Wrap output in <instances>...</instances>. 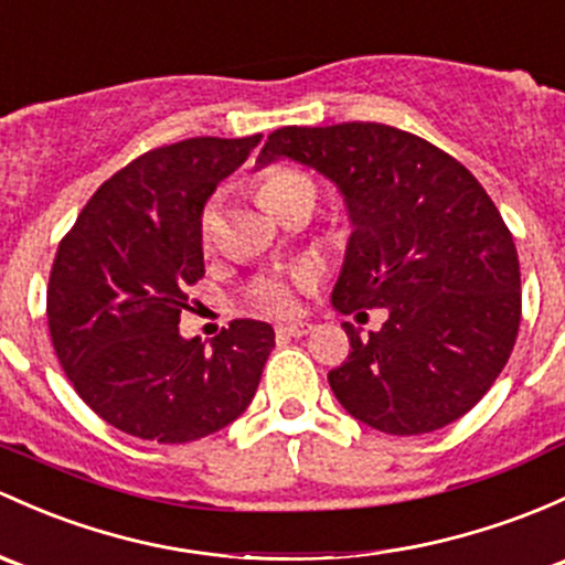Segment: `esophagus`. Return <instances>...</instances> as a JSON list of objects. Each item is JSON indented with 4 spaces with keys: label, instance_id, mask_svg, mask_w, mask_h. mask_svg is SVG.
Segmentation results:
<instances>
[{
    "label": "esophagus",
    "instance_id": "esophagus-1",
    "mask_svg": "<svg viewBox=\"0 0 565 565\" xmlns=\"http://www.w3.org/2000/svg\"><path fill=\"white\" fill-rule=\"evenodd\" d=\"M313 328L308 322H287V324H278L276 328V335L278 338H302L308 335Z\"/></svg>",
    "mask_w": 565,
    "mask_h": 565
}]
</instances>
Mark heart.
Masks as SVG:
<instances>
[{
  "label": "heart",
  "mask_w": 565,
  "mask_h": 565,
  "mask_svg": "<svg viewBox=\"0 0 565 565\" xmlns=\"http://www.w3.org/2000/svg\"><path fill=\"white\" fill-rule=\"evenodd\" d=\"M259 194L265 203L287 216L298 205H317V183L308 173L295 168L270 170L259 183ZM224 224V198L213 192L198 213V235L203 248L216 246ZM313 284V273L308 267H292V270H265L257 273L243 289V300L254 311L267 317H289L298 311L300 295L308 292Z\"/></svg>",
  "instance_id": "1"
}]
</instances>
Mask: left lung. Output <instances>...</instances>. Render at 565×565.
<instances>
[{"label": "left lung", "instance_id": "obj_1", "mask_svg": "<svg viewBox=\"0 0 565 565\" xmlns=\"http://www.w3.org/2000/svg\"><path fill=\"white\" fill-rule=\"evenodd\" d=\"M289 157L335 181L349 237L332 306L384 308L328 373L341 406L390 436H419L471 412L518 341L522 317L514 237L490 194L455 157L397 127L347 121L281 127L259 164Z\"/></svg>", "mask_w": 565, "mask_h": 565}]
</instances>
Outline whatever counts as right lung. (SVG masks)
Here are the masks:
<instances>
[{"label": "right lung", "instance_id": "1", "mask_svg": "<svg viewBox=\"0 0 565 565\" xmlns=\"http://www.w3.org/2000/svg\"><path fill=\"white\" fill-rule=\"evenodd\" d=\"M263 135L189 138L132 159L58 243L47 330L94 414L142 441L186 444L246 412L276 332L235 319L205 347L181 338L186 289L205 276L198 213Z\"/></svg>", "mask_w": 565, "mask_h": 565}]
</instances>
